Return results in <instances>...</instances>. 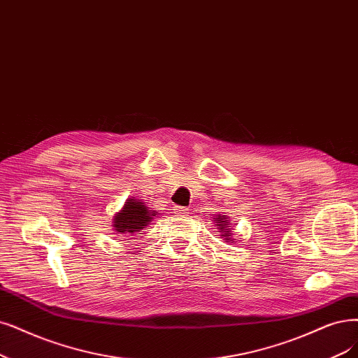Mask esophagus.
<instances>
[{
	"mask_svg": "<svg viewBox=\"0 0 358 358\" xmlns=\"http://www.w3.org/2000/svg\"><path fill=\"white\" fill-rule=\"evenodd\" d=\"M174 210H176L177 214H180V215H187L189 214V209L184 208V206H176Z\"/></svg>",
	"mask_w": 358,
	"mask_h": 358,
	"instance_id": "34e87169",
	"label": "esophagus"
}]
</instances>
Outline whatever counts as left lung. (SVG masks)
Returning a JSON list of instances; mask_svg holds the SVG:
<instances>
[{
	"label": "left lung",
	"instance_id": "1",
	"mask_svg": "<svg viewBox=\"0 0 358 358\" xmlns=\"http://www.w3.org/2000/svg\"><path fill=\"white\" fill-rule=\"evenodd\" d=\"M214 221L217 222V227L220 230V236L224 237V241L226 242H230V243H234V237H233V229H231V221H230V217L227 215H222V214H218Z\"/></svg>",
	"mask_w": 358,
	"mask_h": 358
}]
</instances>
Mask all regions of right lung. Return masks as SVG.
Wrapping results in <instances>:
<instances>
[{"instance_id": "obj_1", "label": "right lung", "mask_w": 358, "mask_h": 358, "mask_svg": "<svg viewBox=\"0 0 358 358\" xmlns=\"http://www.w3.org/2000/svg\"><path fill=\"white\" fill-rule=\"evenodd\" d=\"M157 215V210H152L137 197H128L122 209L113 215V230L116 234L138 233L148 227V224Z\"/></svg>"}]
</instances>
